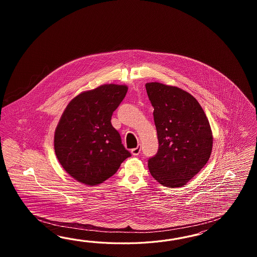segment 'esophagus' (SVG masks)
<instances>
[{
  "instance_id": "1",
  "label": "esophagus",
  "mask_w": 257,
  "mask_h": 257,
  "mask_svg": "<svg viewBox=\"0 0 257 257\" xmlns=\"http://www.w3.org/2000/svg\"><path fill=\"white\" fill-rule=\"evenodd\" d=\"M140 151H141V148H140V146H138L137 148L132 149L131 153H132L133 156H137L140 155Z\"/></svg>"
}]
</instances>
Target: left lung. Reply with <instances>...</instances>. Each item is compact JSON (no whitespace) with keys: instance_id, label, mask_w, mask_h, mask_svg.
Listing matches in <instances>:
<instances>
[{"instance_id":"8db88e82","label":"left lung","mask_w":257,"mask_h":257,"mask_svg":"<svg viewBox=\"0 0 257 257\" xmlns=\"http://www.w3.org/2000/svg\"><path fill=\"white\" fill-rule=\"evenodd\" d=\"M159 147L148 160L152 176L165 187L185 186L210 158L213 136L200 103L177 86L147 83Z\"/></svg>"}]
</instances>
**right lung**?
I'll list each match as a JSON object with an SVG mask.
<instances>
[{
    "mask_svg": "<svg viewBox=\"0 0 257 257\" xmlns=\"http://www.w3.org/2000/svg\"><path fill=\"white\" fill-rule=\"evenodd\" d=\"M124 85H102L77 95L63 112L55 132V152L72 178L96 186L117 172L131 154L111 124L124 99Z\"/></svg>",
    "mask_w": 257,
    "mask_h": 257,
    "instance_id": "right-lung-1",
    "label": "right lung"
}]
</instances>
